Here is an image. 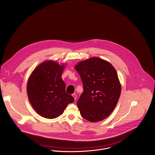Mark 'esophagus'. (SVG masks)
Here are the masks:
<instances>
[{"mask_svg":"<svg viewBox=\"0 0 155 155\" xmlns=\"http://www.w3.org/2000/svg\"><path fill=\"white\" fill-rule=\"evenodd\" d=\"M72 96H73V97L74 99V100L76 101V95L74 94H73L72 95Z\"/></svg>","mask_w":155,"mask_h":155,"instance_id":"34e87169","label":"esophagus"}]
</instances>
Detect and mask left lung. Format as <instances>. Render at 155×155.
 Here are the masks:
<instances>
[{
	"label": "left lung",
	"instance_id": "obj_1",
	"mask_svg": "<svg viewBox=\"0 0 155 155\" xmlns=\"http://www.w3.org/2000/svg\"><path fill=\"white\" fill-rule=\"evenodd\" d=\"M74 68L84 86L77 103L81 115L92 123L104 120L114 111L121 94L115 69L110 63L98 57L82 61Z\"/></svg>",
	"mask_w": 155,
	"mask_h": 155
}]
</instances>
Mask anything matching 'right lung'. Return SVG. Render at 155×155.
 Returning <instances> with one entry per match:
<instances>
[{
	"label": "right lung",
	"instance_id": "obj_1",
	"mask_svg": "<svg viewBox=\"0 0 155 155\" xmlns=\"http://www.w3.org/2000/svg\"><path fill=\"white\" fill-rule=\"evenodd\" d=\"M64 66L46 61L31 73L27 83V94L35 111L42 117L53 119L61 115L74 98L66 92L61 74Z\"/></svg>",
	"mask_w": 155,
	"mask_h": 155
}]
</instances>
